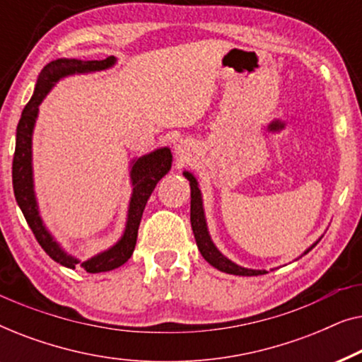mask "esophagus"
I'll list each match as a JSON object with an SVG mask.
<instances>
[{
    "label": "esophagus",
    "instance_id": "esophagus-1",
    "mask_svg": "<svg viewBox=\"0 0 362 362\" xmlns=\"http://www.w3.org/2000/svg\"><path fill=\"white\" fill-rule=\"evenodd\" d=\"M189 145H187V143L186 141H181L180 143V145H177L176 146V153H177V155H180V156H185L186 158V155H189Z\"/></svg>",
    "mask_w": 362,
    "mask_h": 362
}]
</instances>
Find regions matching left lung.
<instances>
[{"label": "left lung", "mask_w": 362, "mask_h": 362, "mask_svg": "<svg viewBox=\"0 0 362 362\" xmlns=\"http://www.w3.org/2000/svg\"><path fill=\"white\" fill-rule=\"evenodd\" d=\"M187 177L191 186V227L192 232H194V239L197 244V249H199L201 255L209 262L212 267H216L217 270L226 272V274L230 275H242V276H257V275H264L267 274L265 270H252V269H245V267H240L234 264V262L227 259L226 255H222L217 247L214 245V242L211 240L209 230H207V224H206V216H204V207H202V196H201V189L197 186V180L191 175L189 171L182 173ZM318 244L315 242L310 249H306L303 252V255L308 254V252L313 249V247Z\"/></svg>", "instance_id": "obj_1"}]
</instances>
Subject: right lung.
Returning a JSON list of instances; mask_svg holds the SVG:
<instances>
[{"instance_id":"right-lung-1","label":"right lung","mask_w":362,"mask_h":362,"mask_svg":"<svg viewBox=\"0 0 362 362\" xmlns=\"http://www.w3.org/2000/svg\"><path fill=\"white\" fill-rule=\"evenodd\" d=\"M115 62L117 59L113 56L103 59V61L56 59V61L49 62L42 69L41 74H39L31 100L24 107L16 128V150H14L13 158V189L18 206L21 207L24 214V219H26L28 226L31 227L39 245L42 247L44 252L54 262L67 267V269L81 267L88 274H100V272L118 269V267L130 259L133 250H135L138 227H140L146 202L150 199L158 181L171 170V150L170 148H160V150H155L132 161L133 165L130 180L133 191L130 206H128L125 232H123L122 239L108 250L100 252V254L86 262H81L76 257L69 255L67 252L62 250V247L57 244L56 239L51 235V232L46 229L41 216H39V207L36 194H34L33 182V130L37 118L39 105H41L44 97L47 95V92L56 86V82L67 76H74V74L105 71V69L112 67Z\"/></svg>"}]
</instances>
